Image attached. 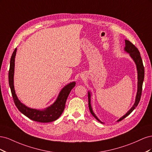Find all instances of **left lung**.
<instances>
[{
    "instance_id": "1",
    "label": "left lung",
    "mask_w": 152,
    "mask_h": 152,
    "mask_svg": "<svg viewBox=\"0 0 152 152\" xmlns=\"http://www.w3.org/2000/svg\"><path fill=\"white\" fill-rule=\"evenodd\" d=\"M125 43H126V46L124 48V50L127 53L129 54V56L131 58L133 59V61H134L136 65V69H137V94L136 96V99H135V102L133 104L131 108L129 110V111L123 115L121 118H120L117 121V122L121 121L123 120L124 118H125L127 116H128L133 110L135 109V108L137 107V104H138L141 96V92H142V82L144 80V76H145V69L143 66V64H142V61L141 57L140 56V53L137 49V48H136L134 44H132L130 41L127 40H125ZM91 92L88 91V101H89V108L90 110V112L91 114L93 115V116L101 123H103L99 119L96 115V114L94 113L93 109L91 107Z\"/></svg>"
}]
</instances>
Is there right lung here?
<instances>
[{
	"label": "right lung",
	"mask_w": 152,
	"mask_h": 152,
	"mask_svg": "<svg viewBox=\"0 0 152 152\" xmlns=\"http://www.w3.org/2000/svg\"><path fill=\"white\" fill-rule=\"evenodd\" d=\"M17 49L12 54L10 61V68L9 70V84L11 91L14 102L19 111L31 120L39 122H50L57 120L61 116L65 107L66 101L71 90L75 86V82H72L63 87L59 92L56 101L49 107L43 110L30 108L21 103L18 98L14 86V73H15V61Z\"/></svg>",
	"instance_id": "1"
}]
</instances>
